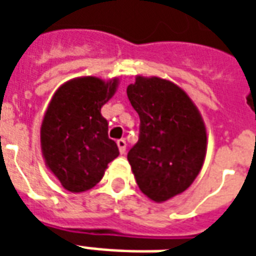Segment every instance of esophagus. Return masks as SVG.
Wrapping results in <instances>:
<instances>
[{"mask_svg": "<svg viewBox=\"0 0 256 256\" xmlns=\"http://www.w3.org/2000/svg\"><path fill=\"white\" fill-rule=\"evenodd\" d=\"M116 144L118 148H119V152L123 155V154L126 152V141H124V140H118Z\"/></svg>", "mask_w": 256, "mask_h": 256, "instance_id": "obj_1", "label": "esophagus"}]
</instances>
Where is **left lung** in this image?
Here are the masks:
<instances>
[{"mask_svg": "<svg viewBox=\"0 0 256 256\" xmlns=\"http://www.w3.org/2000/svg\"><path fill=\"white\" fill-rule=\"evenodd\" d=\"M128 97L140 116L138 141L128 160L141 192L166 202L188 189L202 170L203 119L186 93L166 79L137 76Z\"/></svg>", "mask_w": 256, "mask_h": 256, "instance_id": "left-lung-1", "label": "left lung"}]
</instances>
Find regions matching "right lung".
<instances>
[{"instance_id":"obj_1","label":"right lung","mask_w":256,"mask_h":256,"mask_svg":"<svg viewBox=\"0 0 256 256\" xmlns=\"http://www.w3.org/2000/svg\"><path fill=\"white\" fill-rule=\"evenodd\" d=\"M118 79L94 76L68 80L48 106L41 126V146L48 167L70 192H84L100 182L108 163L118 155L108 137L101 106L116 90Z\"/></svg>"}]
</instances>
